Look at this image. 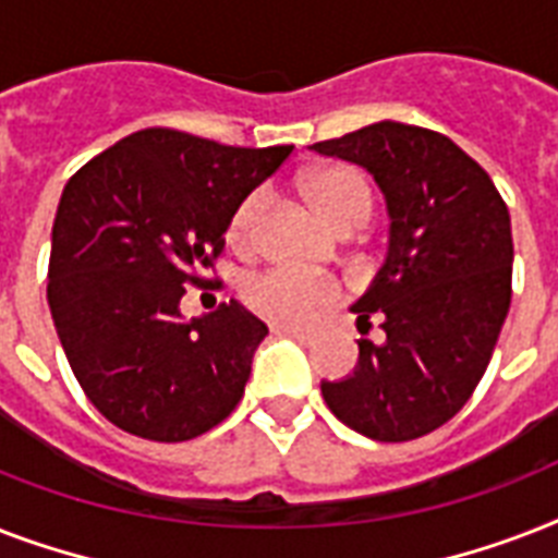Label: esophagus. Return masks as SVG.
<instances>
[{
  "mask_svg": "<svg viewBox=\"0 0 558 558\" xmlns=\"http://www.w3.org/2000/svg\"><path fill=\"white\" fill-rule=\"evenodd\" d=\"M271 336H283V339H295L301 344H315L318 332L315 330H301V327H287V324H275L271 327Z\"/></svg>",
  "mask_w": 558,
  "mask_h": 558,
  "instance_id": "1",
  "label": "esophagus"
}]
</instances>
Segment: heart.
Masks as SVG:
<instances>
[{"label": "heart", "mask_w": 558, "mask_h": 558, "mask_svg": "<svg viewBox=\"0 0 558 558\" xmlns=\"http://www.w3.org/2000/svg\"><path fill=\"white\" fill-rule=\"evenodd\" d=\"M301 191L315 208V214L330 228L365 226L373 210V191L367 179L353 168H324L304 177ZM263 210V191H252L231 214L228 240L236 248H248L254 240V228ZM341 298L339 280L310 275V271L275 266L254 275L243 283V301L254 315L271 324L287 327H306L322 318Z\"/></svg>", "instance_id": "b5f03b06"}]
</instances>
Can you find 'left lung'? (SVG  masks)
Returning a JSON list of instances; mask_svg holds the SVG:
<instances>
[{"label": "left lung", "mask_w": 558, "mask_h": 558, "mask_svg": "<svg viewBox=\"0 0 558 558\" xmlns=\"http://www.w3.org/2000/svg\"><path fill=\"white\" fill-rule=\"evenodd\" d=\"M362 165L385 193L388 254L350 306L365 336L359 365L322 381L324 402L353 432L379 442L416 440L466 405L510 313V210L493 179L442 133L379 121L313 144Z\"/></svg>", "instance_id": "obj_1"}]
</instances>
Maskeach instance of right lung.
<instances>
[{
    "label": "right lung",
    "instance_id": "1",
    "mask_svg": "<svg viewBox=\"0 0 558 558\" xmlns=\"http://www.w3.org/2000/svg\"><path fill=\"white\" fill-rule=\"evenodd\" d=\"M289 153L150 126L69 179L48 306L83 393L126 434L193 440L243 399L269 327L236 301L185 322L179 301L187 283H217L199 271L222 254L231 214Z\"/></svg>",
    "mask_w": 558,
    "mask_h": 558
}]
</instances>
